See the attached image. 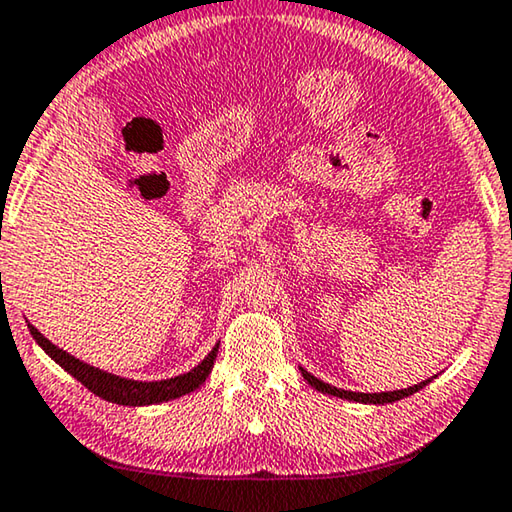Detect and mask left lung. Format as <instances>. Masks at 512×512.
Here are the masks:
<instances>
[{
	"mask_svg": "<svg viewBox=\"0 0 512 512\" xmlns=\"http://www.w3.org/2000/svg\"><path fill=\"white\" fill-rule=\"evenodd\" d=\"M300 373L306 382L311 384L313 389L320 391V393H327V396H336V398H343V400H352V403H364V405H387V403H396V400H403L407 396H412V393L421 391L426 384L432 382V375L428 380H423L419 384H414V387H407V389H398V391H380V393H361V391H345V389H336L332 384L318 380L316 375H311L309 371H304L300 366Z\"/></svg>",
	"mask_w": 512,
	"mask_h": 512,
	"instance_id": "8db88e82",
	"label": "left lung"
}]
</instances>
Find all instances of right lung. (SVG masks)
Instances as JSON below:
<instances>
[{"instance_id": "obj_1", "label": "right lung", "mask_w": 512, "mask_h": 512, "mask_svg": "<svg viewBox=\"0 0 512 512\" xmlns=\"http://www.w3.org/2000/svg\"><path fill=\"white\" fill-rule=\"evenodd\" d=\"M27 327H29L31 336H34V341L41 345L47 355L57 361V364L64 368L66 373L73 375L77 382H82L91 393H96V396H100L102 400H109V403L130 405V407L167 403V400L187 396V393L196 391L210 375L212 366H215V359H217V350H219V343H215V348L208 352L206 359H203L199 366H194L190 373L169 377V380L141 382V380H130V377L107 373V371H102V368L86 364V361L68 355L66 350L59 348V345L47 341V338L38 332L31 322H27Z\"/></svg>"}]
</instances>
